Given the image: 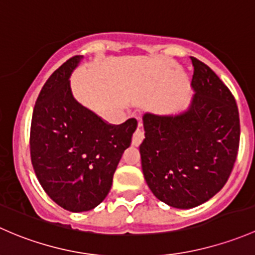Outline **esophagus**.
Masks as SVG:
<instances>
[{"mask_svg":"<svg viewBox=\"0 0 255 255\" xmlns=\"http://www.w3.org/2000/svg\"><path fill=\"white\" fill-rule=\"evenodd\" d=\"M143 138H145V133H143L142 128H141V123H138L137 130L133 132V136H132V145L140 146V143L142 142Z\"/></svg>","mask_w":255,"mask_h":255,"instance_id":"1","label":"esophagus"}]
</instances>
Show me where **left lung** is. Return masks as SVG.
<instances>
[{"label": "left lung", "instance_id": "left-lung-1", "mask_svg": "<svg viewBox=\"0 0 255 255\" xmlns=\"http://www.w3.org/2000/svg\"><path fill=\"white\" fill-rule=\"evenodd\" d=\"M190 59L195 92L190 107L175 115L142 117L143 177L158 200L177 209H193L219 193L240 147L235 97L207 65Z\"/></svg>", "mask_w": 255, "mask_h": 255}]
</instances>
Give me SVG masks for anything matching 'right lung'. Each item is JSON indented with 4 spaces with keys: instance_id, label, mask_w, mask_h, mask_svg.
Listing matches in <instances>:
<instances>
[{
    "instance_id": "1",
    "label": "right lung",
    "mask_w": 255,
    "mask_h": 255,
    "mask_svg": "<svg viewBox=\"0 0 255 255\" xmlns=\"http://www.w3.org/2000/svg\"><path fill=\"white\" fill-rule=\"evenodd\" d=\"M82 55L48 78L33 110L30 157L45 193L65 210L89 211L108 195L113 175L137 128L104 122L73 97L70 77Z\"/></svg>"
}]
</instances>
